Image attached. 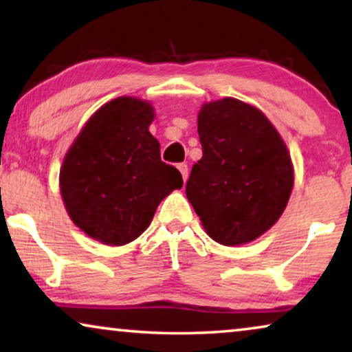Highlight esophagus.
I'll use <instances>...</instances> for the list:
<instances>
[{
	"label": "esophagus",
	"instance_id": "esophagus-1",
	"mask_svg": "<svg viewBox=\"0 0 352 352\" xmlns=\"http://www.w3.org/2000/svg\"><path fill=\"white\" fill-rule=\"evenodd\" d=\"M177 170L181 171L182 179H184V182H186L187 176H189V168H187V163H179V165H177Z\"/></svg>",
	"mask_w": 352,
	"mask_h": 352
}]
</instances>
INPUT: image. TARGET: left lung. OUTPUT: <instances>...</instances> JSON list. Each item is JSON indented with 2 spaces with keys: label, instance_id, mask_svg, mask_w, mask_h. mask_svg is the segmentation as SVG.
<instances>
[{
  "label": "left lung",
  "instance_id": "8db88e82",
  "mask_svg": "<svg viewBox=\"0 0 352 352\" xmlns=\"http://www.w3.org/2000/svg\"><path fill=\"white\" fill-rule=\"evenodd\" d=\"M199 138L204 155L192 166L187 199L216 242H252L276 224L290 199L285 144L263 112L232 98L201 107Z\"/></svg>",
  "mask_w": 352,
  "mask_h": 352
}]
</instances>
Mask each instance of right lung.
I'll use <instances>...</instances> for the list:
<instances>
[{"label": "right lung", "mask_w": 352, "mask_h": 352, "mask_svg": "<svg viewBox=\"0 0 352 352\" xmlns=\"http://www.w3.org/2000/svg\"><path fill=\"white\" fill-rule=\"evenodd\" d=\"M148 102L118 98L100 107L81 129L60 168V192L70 218L107 245L138 239L160 201L182 187V176L160 158L148 133Z\"/></svg>", "instance_id": "add662e5"}]
</instances>
